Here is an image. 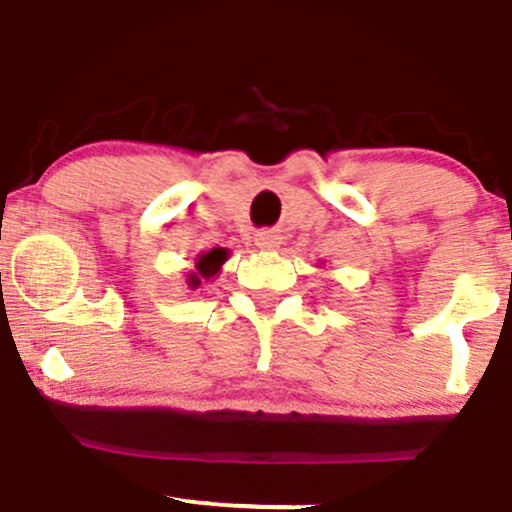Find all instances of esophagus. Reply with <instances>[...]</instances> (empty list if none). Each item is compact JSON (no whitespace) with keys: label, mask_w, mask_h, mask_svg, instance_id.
I'll list each match as a JSON object with an SVG mask.
<instances>
[{"label":"esophagus","mask_w":512,"mask_h":512,"mask_svg":"<svg viewBox=\"0 0 512 512\" xmlns=\"http://www.w3.org/2000/svg\"><path fill=\"white\" fill-rule=\"evenodd\" d=\"M280 244H282L280 232H275V230H263V232L256 234V246H258V249H261V251H275Z\"/></svg>","instance_id":"esophagus-1"}]
</instances>
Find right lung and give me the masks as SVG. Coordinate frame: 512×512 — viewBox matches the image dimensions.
Wrapping results in <instances>:
<instances>
[{
    "instance_id": "1",
    "label": "right lung",
    "mask_w": 512,
    "mask_h": 512,
    "mask_svg": "<svg viewBox=\"0 0 512 512\" xmlns=\"http://www.w3.org/2000/svg\"><path fill=\"white\" fill-rule=\"evenodd\" d=\"M227 261V249H220V246H215V249L206 251V254H198L196 256V270L194 273L186 275V282H189V287H196L201 285V280H210L215 278V275L220 273L222 263Z\"/></svg>"
}]
</instances>
